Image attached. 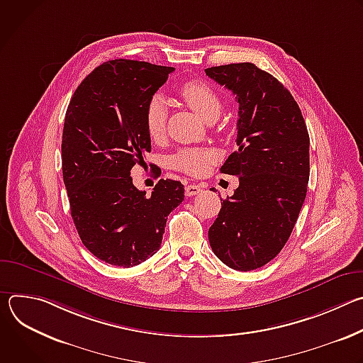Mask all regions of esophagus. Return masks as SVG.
Here are the masks:
<instances>
[{"mask_svg":"<svg viewBox=\"0 0 363 363\" xmlns=\"http://www.w3.org/2000/svg\"><path fill=\"white\" fill-rule=\"evenodd\" d=\"M199 192H201V186L196 185V184H191V185L185 186V195L186 196H194V195H198Z\"/></svg>","mask_w":363,"mask_h":363,"instance_id":"esophagus-1","label":"esophagus"}]
</instances>
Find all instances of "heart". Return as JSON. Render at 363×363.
<instances>
[{
  "label": "heart",
  "mask_w": 363,
  "mask_h": 363,
  "mask_svg": "<svg viewBox=\"0 0 363 363\" xmlns=\"http://www.w3.org/2000/svg\"><path fill=\"white\" fill-rule=\"evenodd\" d=\"M179 96L186 105L202 119L218 118L221 113V100L217 91L203 82L189 80L179 87ZM168 108L161 96H153L145 109V128L153 142L164 139L167 132ZM216 161V152L208 147H184L171 158V167L184 174L198 177L206 172Z\"/></svg>",
  "instance_id": "obj_1"
}]
</instances>
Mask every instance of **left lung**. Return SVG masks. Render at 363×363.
<instances>
[{
  "mask_svg": "<svg viewBox=\"0 0 363 363\" xmlns=\"http://www.w3.org/2000/svg\"><path fill=\"white\" fill-rule=\"evenodd\" d=\"M205 73L238 101V149L221 172L238 177L240 185L221 199L208 238L224 264L250 272L272 262L294 228L307 192L310 139L297 101L270 73L252 63Z\"/></svg>",
  "mask_w": 363,
  "mask_h": 363,
  "instance_id": "8db88e82",
  "label": "left lung"
}]
</instances>
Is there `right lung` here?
Masks as SVG:
<instances>
[{"instance_id": "right-lung-1", "label": "right lung", "mask_w": 363, "mask_h": 363, "mask_svg": "<svg viewBox=\"0 0 363 363\" xmlns=\"http://www.w3.org/2000/svg\"><path fill=\"white\" fill-rule=\"evenodd\" d=\"M174 67L116 59L76 89L65 119L62 161L72 218L99 260L133 267L157 252L171 211L184 201L179 181L160 179L150 196L130 177L150 152L147 101Z\"/></svg>"}]
</instances>
